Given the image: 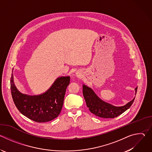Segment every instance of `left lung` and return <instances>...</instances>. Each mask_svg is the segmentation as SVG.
<instances>
[{
	"label": "left lung",
	"mask_w": 152,
	"mask_h": 152,
	"mask_svg": "<svg viewBox=\"0 0 152 152\" xmlns=\"http://www.w3.org/2000/svg\"><path fill=\"white\" fill-rule=\"evenodd\" d=\"M137 87L135 88V94ZM83 95L90 111L95 115L104 118H113L120 115L131 106L135 98L123 106H115L101 100L88 86L83 85Z\"/></svg>",
	"instance_id": "1"
}]
</instances>
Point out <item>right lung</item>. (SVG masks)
<instances>
[{"instance_id": "1", "label": "right lung", "mask_w": 152, "mask_h": 152, "mask_svg": "<svg viewBox=\"0 0 152 152\" xmlns=\"http://www.w3.org/2000/svg\"><path fill=\"white\" fill-rule=\"evenodd\" d=\"M70 80V76L58 77L45 93L31 96L17 90L12 73L10 85L14 103L18 110L28 118L38 123L50 121L56 118L61 111Z\"/></svg>"}]
</instances>
